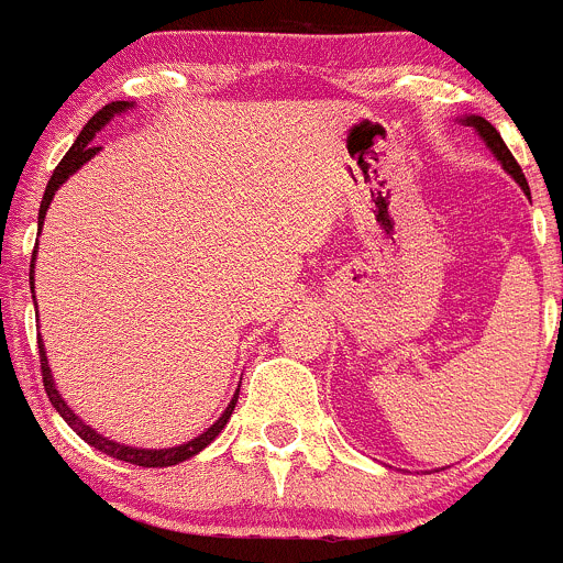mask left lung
Returning <instances> with one entry per match:
<instances>
[{"label":"left lung","mask_w":563,"mask_h":563,"mask_svg":"<svg viewBox=\"0 0 563 563\" xmlns=\"http://www.w3.org/2000/svg\"><path fill=\"white\" fill-rule=\"evenodd\" d=\"M466 124H470V128H475L477 133L483 135V141H486V144H488V150L495 152L497 161L503 163V169H506L508 175H511L514 180H517L519 186H522L525 191H528V180H525V175H522V166H519L517 157L511 155V150H508V146H506V141L500 139V133H497L495 124H488L486 119H483V115H470V119H466Z\"/></svg>","instance_id":"1"}]
</instances>
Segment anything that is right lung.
<instances>
[{
    "label": "right lung",
    "mask_w": 563,
    "mask_h": 563,
    "mask_svg": "<svg viewBox=\"0 0 563 563\" xmlns=\"http://www.w3.org/2000/svg\"><path fill=\"white\" fill-rule=\"evenodd\" d=\"M130 102H110L104 104V108H99L97 113H93L91 122L82 128V133L77 135V141L71 144V150L63 155V161L57 163L55 175L49 177V183H46V191H44V199H41V210H38V224H44V217H46V208H49L52 197H55V191L60 188V183H66L68 175H75L77 169H80L82 163L91 161L93 155L99 152V146H93V135H97V130L102 128V124L110 122V115L113 113H122V110H128ZM33 261H35V252H33ZM38 355H41V377H44V388H46V397H49V402L55 406V411L60 413L63 419L68 422V428L75 430L77 435H80L82 441H88L91 448H97L99 453L110 455V459H119V461H128V464H135V466H175L180 464V461H188L191 455H197L199 450H205L210 444V441L217 439L219 433L224 430V424H228L230 413H233L235 408V400H239V391H235V397L230 400L228 411L222 413V417L217 419V422L210 424L208 430H205L202 435H197V439L186 441V444H180V448H169V450H139V448H124V444H115V441L104 439V435H99L97 430L88 428L86 422H82L77 413H71V408L63 402V397L57 394L55 388V380H52V372H49V361H46V353H44V344L38 341Z\"/></svg>",
    "instance_id": "1"
}]
</instances>
